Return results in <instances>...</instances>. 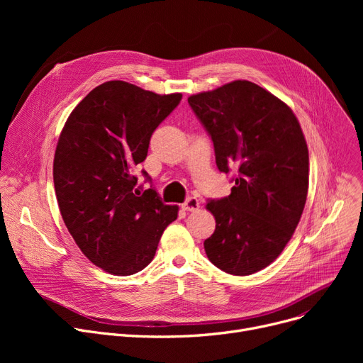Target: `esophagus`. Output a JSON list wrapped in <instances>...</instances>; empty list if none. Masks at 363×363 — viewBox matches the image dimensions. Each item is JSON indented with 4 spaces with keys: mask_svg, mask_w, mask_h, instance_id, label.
I'll list each match as a JSON object with an SVG mask.
<instances>
[{
    "mask_svg": "<svg viewBox=\"0 0 363 363\" xmlns=\"http://www.w3.org/2000/svg\"><path fill=\"white\" fill-rule=\"evenodd\" d=\"M181 207L184 208V211H186V212H194V211H197V208L200 207V201H199L196 197H188V199L181 204Z\"/></svg>",
    "mask_w": 363,
    "mask_h": 363,
    "instance_id": "1",
    "label": "esophagus"
}]
</instances>
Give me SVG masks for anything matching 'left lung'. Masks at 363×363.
<instances>
[{"label":"left lung","instance_id":"obj_1","mask_svg":"<svg viewBox=\"0 0 363 363\" xmlns=\"http://www.w3.org/2000/svg\"><path fill=\"white\" fill-rule=\"evenodd\" d=\"M188 104L213 141L218 169L234 172L231 194L207 203L216 230L206 255L226 274H255L281 255L306 204L309 151L300 123L249 81L191 95Z\"/></svg>","mask_w":363,"mask_h":363}]
</instances>
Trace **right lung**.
I'll list each match as a JSON object with an SVG mask.
<instances>
[{
    "mask_svg": "<svg viewBox=\"0 0 363 363\" xmlns=\"http://www.w3.org/2000/svg\"><path fill=\"white\" fill-rule=\"evenodd\" d=\"M181 99L108 81L74 107L60 133L52 177L62 218L81 252L108 274L143 271L178 218V206L164 204L155 188L137 189L133 169Z\"/></svg>",
    "mask_w": 363,
    "mask_h": 363,
    "instance_id": "right-lung-1",
    "label": "right lung"
}]
</instances>
